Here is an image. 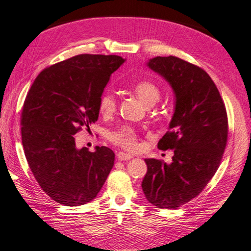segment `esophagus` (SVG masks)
Returning a JSON list of instances; mask_svg holds the SVG:
<instances>
[{"label":"esophagus","mask_w":251,"mask_h":251,"mask_svg":"<svg viewBox=\"0 0 251 251\" xmlns=\"http://www.w3.org/2000/svg\"><path fill=\"white\" fill-rule=\"evenodd\" d=\"M116 156H117L118 160H130L131 158H133V156L129 154H126V152H123V151L117 152Z\"/></svg>","instance_id":"esophagus-1"}]
</instances>
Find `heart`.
Masks as SVG:
<instances>
[{"label":"heart","mask_w":251,"mask_h":251,"mask_svg":"<svg viewBox=\"0 0 251 251\" xmlns=\"http://www.w3.org/2000/svg\"><path fill=\"white\" fill-rule=\"evenodd\" d=\"M133 88L139 99L147 106L154 105L160 97L159 87L151 79L137 80L133 85ZM99 109L104 115H110L115 112L116 100L113 93L106 91L101 94L99 101ZM108 138L115 145L122 146L128 151H134L138 147L137 131L130 126H123L116 130L110 131Z\"/></svg>","instance_id":"b5f03b06"}]
</instances>
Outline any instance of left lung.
I'll return each instance as SVG.
<instances>
[{"label":"left lung","instance_id":"8db88e82","mask_svg":"<svg viewBox=\"0 0 251 251\" xmlns=\"http://www.w3.org/2000/svg\"><path fill=\"white\" fill-rule=\"evenodd\" d=\"M147 65L172 85L176 107L158 142L159 150L174 151L173 163L145 159L142 188L152 205L176 209L197 197L217 172L228 139L226 106L201 67L173 55L157 56Z\"/></svg>","mask_w":251,"mask_h":251}]
</instances>
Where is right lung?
<instances>
[{
	"label": "right lung",
	"instance_id": "add662e5",
	"mask_svg": "<svg viewBox=\"0 0 251 251\" xmlns=\"http://www.w3.org/2000/svg\"><path fill=\"white\" fill-rule=\"evenodd\" d=\"M124 62L117 55L79 54L46 67L29 88L21 114L24 154L41 188L58 203L93 201L112 171L110 148L77 150L74 135L97 121L106 84Z\"/></svg>",
	"mask_w": 251,
	"mask_h": 251
}]
</instances>
